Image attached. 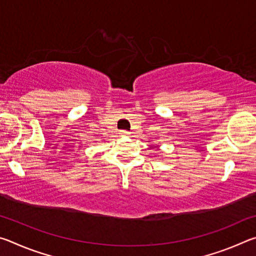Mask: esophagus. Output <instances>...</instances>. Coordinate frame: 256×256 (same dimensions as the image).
Returning <instances> with one entry per match:
<instances>
[{"instance_id":"34e87169","label":"esophagus","mask_w":256,"mask_h":256,"mask_svg":"<svg viewBox=\"0 0 256 256\" xmlns=\"http://www.w3.org/2000/svg\"><path fill=\"white\" fill-rule=\"evenodd\" d=\"M120 134L122 136H130V132L128 131H120Z\"/></svg>"}]
</instances>
